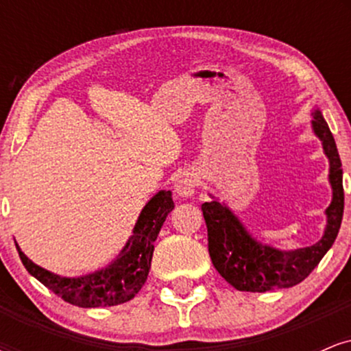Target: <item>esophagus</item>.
<instances>
[{
    "label": "esophagus",
    "mask_w": 351,
    "mask_h": 351,
    "mask_svg": "<svg viewBox=\"0 0 351 351\" xmlns=\"http://www.w3.org/2000/svg\"><path fill=\"white\" fill-rule=\"evenodd\" d=\"M195 188L196 181L189 173H183V175H180L175 180V193L178 198H189V196H193L195 195Z\"/></svg>",
    "instance_id": "esophagus-1"
}]
</instances>
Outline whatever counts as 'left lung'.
Returning a JSON list of instances; mask_svg holds the SVG:
<instances>
[{"label":"left lung","mask_w":351,"mask_h":351,"mask_svg":"<svg viewBox=\"0 0 351 351\" xmlns=\"http://www.w3.org/2000/svg\"><path fill=\"white\" fill-rule=\"evenodd\" d=\"M312 115L313 134L320 138L330 162L328 181L332 186V203L325 209L327 228L318 243L293 251H280L254 239L226 204L217 199L201 204L213 265L237 291L267 292L293 287L317 267L335 243L343 217V170L335 138L324 115L318 108H313Z\"/></svg>","instance_id":"8db88e82"}]
</instances>
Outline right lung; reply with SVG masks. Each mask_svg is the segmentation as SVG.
<instances>
[{"mask_svg":"<svg viewBox=\"0 0 351 351\" xmlns=\"http://www.w3.org/2000/svg\"><path fill=\"white\" fill-rule=\"evenodd\" d=\"M175 208L171 191L156 193L136 219L134 234L112 264L87 276L60 277L27 259L16 244L26 271L60 299L84 308L112 307L132 300L147 282L153 249L165 219Z\"/></svg>","mask_w":351,"mask_h":351,"instance_id":"right-lung-1","label":"right lung"}]
</instances>
